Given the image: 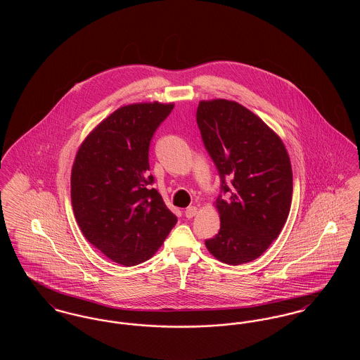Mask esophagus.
<instances>
[{
    "mask_svg": "<svg viewBox=\"0 0 360 360\" xmlns=\"http://www.w3.org/2000/svg\"><path fill=\"white\" fill-rule=\"evenodd\" d=\"M197 214V206H188V209L185 210V216L188 219H193Z\"/></svg>",
    "mask_w": 360,
    "mask_h": 360,
    "instance_id": "obj_1",
    "label": "esophagus"
}]
</instances>
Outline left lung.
<instances>
[{
    "label": "left lung",
    "instance_id": "8db88e82",
    "mask_svg": "<svg viewBox=\"0 0 360 360\" xmlns=\"http://www.w3.org/2000/svg\"><path fill=\"white\" fill-rule=\"evenodd\" d=\"M197 124L226 194L216 200L220 231L205 240L206 248L226 264L248 263L270 247L288 220L290 158L281 137L235 101H201ZM226 177L231 179L229 187Z\"/></svg>",
    "mask_w": 360,
    "mask_h": 360
}]
</instances>
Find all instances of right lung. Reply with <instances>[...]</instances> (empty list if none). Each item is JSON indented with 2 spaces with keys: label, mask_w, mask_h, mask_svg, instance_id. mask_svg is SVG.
<instances>
[{
  "label": "right lung",
  "mask_w": 360,
  "mask_h": 360,
  "mask_svg": "<svg viewBox=\"0 0 360 360\" xmlns=\"http://www.w3.org/2000/svg\"><path fill=\"white\" fill-rule=\"evenodd\" d=\"M172 108L121 106L87 135L72 165L71 204L84 236L127 267L153 257L178 221L148 172L151 139Z\"/></svg>",
  "instance_id": "right-lung-1"
}]
</instances>
